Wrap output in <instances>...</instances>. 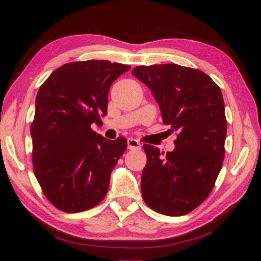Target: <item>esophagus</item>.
Wrapping results in <instances>:
<instances>
[{
    "mask_svg": "<svg viewBox=\"0 0 261 261\" xmlns=\"http://www.w3.org/2000/svg\"><path fill=\"white\" fill-rule=\"evenodd\" d=\"M127 148L130 150H140L141 149V143L135 138H127Z\"/></svg>",
    "mask_w": 261,
    "mask_h": 261,
    "instance_id": "esophagus-1",
    "label": "esophagus"
}]
</instances>
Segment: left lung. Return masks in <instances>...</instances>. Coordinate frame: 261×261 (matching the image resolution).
Masks as SVG:
<instances>
[{"label":"left lung","mask_w":261,"mask_h":261,"mask_svg":"<svg viewBox=\"0 0 261 261\" xmlns=\"http://www.w3.org/2000/svg\"><path fill=\"white\" fill-rule=\"evenodd\" d=\"M131 74L149 87L163 123L178 133L174 150L166 155L143 145L142 196L156 213L182 216L206 199L220 174L227 136L223 95L198 69L154 64L136 67Z\"/></svg>","instance_id":"left-lung-1"}]
</instances>
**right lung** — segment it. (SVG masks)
Wrapping results in <instances>:
<instances>
[{
	"mask_svg": "<svg viewBox=\"0 0 261 261\" xmlns=\"http://www.w3.org/2000/svg\"><path fill=\"white\" fill-rule=\"evenodd\" d=\"M130 65L90 60L62 65L40 86L31 125L34 175L52 205L92 209L105 198L127 142L92 130L107 114L110 87Z\"/></svg>",
	"mask_w": 261,
	"mask_h": 261,
	"instance_id": "obj_1",
	"label": "right lung"
}]
</instances>
